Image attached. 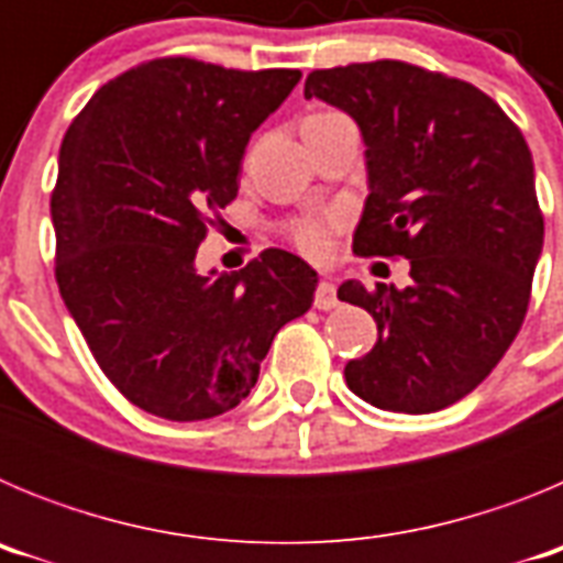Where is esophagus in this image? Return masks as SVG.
I'll return each instance as SVG.
<instances>
[{
    "label": "esophagus",
    "mask_w": 563,
    "mask_h": 563,
    "mask_svg": "<svg viewBox=\"0 0 563 563\" xmlns=\"http://www.w3.org/2000/svg\"><path fill=\"white\" fill-rule=\"evenodd\" d=\"M312 305H316L318 310H332V307L338 305L335 285H332V282H327V278H321V282L316 285V296H312Z\"/></svg>",
    "instance_id": "obj_1"
}]
</instances>
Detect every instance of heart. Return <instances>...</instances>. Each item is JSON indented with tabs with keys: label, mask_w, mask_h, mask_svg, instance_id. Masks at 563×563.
<instances>
[{
	"label": "heart",
	"mask_w": 563,
	"mask_h": 563,
	"mask_svg": "<svg viewBox=\"0 0 563 563\" xmlns=\"http://www.w3.org/2000/svg\"><path fill=\"white\" fill-rule=\"evenodd\" d=\"M335 118H343L338 109H312L305 114L301 129L318 126V123H330ZM343 217L341 213H312V217H298L287 228V236L292 239V245L310 258H327L332 251V233L341 231Z\"/></svg>",
	"instance_id": "heart-1"
}]
</instances>
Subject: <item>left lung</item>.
<instances>
[{"instance_id":"1","label":"left lung","mask_w":563,"mask_h":563,"mask_svg":"<svg viewBox=\"0 0 563 563\" xmlns=\"http://www.w3.org/2000/svg\"><path fill=\"white\" fill-rule=\"evenodd\" d=\"M366 141L369 197L352 251L409 258V287L343 282L377 343L343 366L366 402L429 415L474 391L519 335L544 245L525 134L474 84L397 58L312 69L305 98Z\"/></svg>"}]
</instances>
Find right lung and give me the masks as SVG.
<instances>
[{
    "label": "right lung",
    "mask_w": 563,
    "mask_h": 563,
    "mask_svg": "<svg viewBox=\"0 0 563 563\" xmlns=\"http://www.w3.org/2000/svg\"><path fill=\"white\" fill-rule=\"evenodd\" d=\"M298 78L152 58L103 84L64 134L49 197L58 290L103 375L148 415L231 411L276 332L310 310L316 271L282 247L239 273L194 265L236 200L251 132Z\"/></svg>",
    "instance_id": "1"
}]
</instances>
